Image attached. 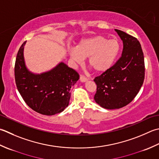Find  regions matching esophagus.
Instances as JSON below:
<instances>
[{
  "instance_id": "esophagus-1",
  "label": "esophagus",
  "mask_w": 159,
  "mask_h": 159,
  "mask_svg": "<svg viewBox=\"0 0 159 159\" xmlns=\"http://www.w3.org/2000/svg\"><path fill=\"white\" fill-rule=\"evenodd\" d=\"M80 80L81 82H85V81H87V80H88V79H87L86 77H85L84 76H80Z\"/></svg>"
}]
</instances>
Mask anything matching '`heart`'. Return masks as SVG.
I'll use <instances>...</instances> for the list:
<instances>
[{
  "label": "heart",
  "instance_id": "heart-1",
  "mask_svg": "<svg viewBox=\"0 0 159 159\" xmlns=\"http://www.w3.org/2000/svg\"><path fill=\"white\" fill-rule=\"evenodd\" d=\"M120 50L119 42L97 35L82 39L76 48L70 49V55L80 64L88 58V64L96 73H103L113 66Z\"/></svg>",
  "mask_w": 159,
  "mask_h": 159
}]
</instances>
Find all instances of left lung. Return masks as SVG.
Here are the masks:
<instances>
[{"label":"left lung","instance_id":"8db88e82","mask_svg":"<svg viewBox=\"0 0 159 159\" xmlns=\"http://www.w3.org/2000/svg\"><path fill=\"white\" fill-rule=\"evenodd\" d=\"M123 43L122 55L110 70L94 79V100L101 107L114 110L131 102L145 79L144 56L137 39L115 30Z\"/></svg>","mask_w":159,"mask_h":159}]
</instances>
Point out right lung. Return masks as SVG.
<instances>
[{
    "label": "right lung",
    "instance_id": "right-lung-1",
    "mask_svg": "<svg viewBox=\"0 0 159 159\" xmlns=\"http://www.w3.org/2000/svg\"><path fill=\"white\" fill-rule=\"evenodd\" d=\"M25 41L18 52L14 75L17 89L30 108L43 115H54L63 111L69 105L70 89L79 79V74L64 63L48 72L34 74L25 65Z\"/></svg>",
    "mask_w": 159,
    "mask_h": 159
}]
</instances>
